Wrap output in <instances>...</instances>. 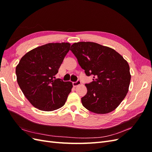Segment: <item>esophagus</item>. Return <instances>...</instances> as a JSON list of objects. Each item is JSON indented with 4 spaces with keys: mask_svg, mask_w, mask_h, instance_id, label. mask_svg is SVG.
Wrapping results in <instances>:
<instances>
[{
    "mask_svg": "<svg viewBox=\"0 0 152 152\" xmlns=\"http://www.w3.org/2000/svg\"><path fill=\"white\" fill-rule=\"evenodd\" d=\"M80 84H81V82H80V80H78L76 81V82H73V83H72L73 87H77V86L80 85Z\"/></svg>",
    "mask_w": 152,
    "mask_h": 152,
    "instance_id": "obj_1",
    "label": "esophagus"
}]
</instances>
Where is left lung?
Listing matches in <instances>:
<instances>
[{
  "label": "left lung",
  "instance_id": "obj_1",
  "mask_svg": "<svg viewBox=\"0 0 152 152\" xmlns=\"http://www.w3.org/2000/svg\"><path fill=\"white\" fill-rule=\"evenodd\" d=\"M70 50L86 75L94 78L86 84L87 92L81 98L82 105L95 113L112 112L128 92L131 80L128 63L114 49L94 42L74 43Z\"/></svg>",
  "mask_w": 152,
  "mask_h": 152
}]
</instances>
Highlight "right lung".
<instances>
[{
    "label": "right lung",
    "mask_w": 152,
    "mask_h": 152,
    "mask_svg": "<svg viewBox=\"0 0 152 152\" xmlns=\"http://www.w3.org/2000/svg\"><path fill=\"white\" fill-rule=\"evenodd\" d=\"M69 43H49L32 49L16 68L17 82L34 107L53 111L65 104L72 88L71 82L55 79L70 50Z\"/></svg>",
    "instance_id": "add662e5"
}]
</instances>
